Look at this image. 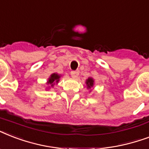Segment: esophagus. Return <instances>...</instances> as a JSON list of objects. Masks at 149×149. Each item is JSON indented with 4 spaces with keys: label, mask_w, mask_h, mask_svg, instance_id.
Listing matches in <instances>:
<instances>
[{
    "label": "esophagus",
    "mask_w": 149,
    "mask_h": 149,
    "mask_svg": "<svg viewBox=\"0 0 149 149\" xmlns=\"http://www.w3.org/2000/svg\"><path fill=\"white\" fill-rule=\"evenodd\" d=\"M78 74H79V71H72L71 72V75L73 78H78Z\"/></svg>",
    "instance_id": "1"
}]
</instances>
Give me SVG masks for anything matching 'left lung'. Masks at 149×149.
Returning <instances> with one entry per match:
<instances>
[{
    "label": "left lung",
    "mask_w": 149,
    "mask_h": 149,
    "mask_svg": "<svg viewBox=\"0 0 149 149\" xmlns=\"http://www.w3.org/2000/svg\"><path fill=\"white\" fill-rule=\"evenodd\" d=\"M94 83H95V81L92 77H88V79H86V81H85L86 88H87V89L89 90V92L92 91V88H93V86H94Z\"/></svg>",
    "instance_id": "obj_1"
}]
</instances>
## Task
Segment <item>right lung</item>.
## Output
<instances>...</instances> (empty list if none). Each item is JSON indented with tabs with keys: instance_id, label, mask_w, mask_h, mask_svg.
I'll use <instances>...</instances> for the list:
<instances>
[{
	"instance_id": "obj_1",
	"label": "right lung",
	"mask_w": 149,
	"mask_h": 149,
	"mask_svg": "<svg viewBox=\"0 0 149 149\" xmlns=\"http://www.w3.org/2000/svg\"><path fill=\"white\" fill-rule=\"evenodd\" d=\"M61 78V74H59L57 73H53L50 74V76L49 77V78L47 79V85H49L48 87H47V88H50L54 87V85L58 84L59 81ZM46 88V89H47Z\"/></svg>"
}]
</instances>
